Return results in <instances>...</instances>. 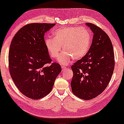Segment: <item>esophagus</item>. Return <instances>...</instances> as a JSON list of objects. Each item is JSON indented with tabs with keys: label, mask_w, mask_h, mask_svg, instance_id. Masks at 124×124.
Returning a JSON list of instances; mask_svg holds the SVG:
<instances>
[{
	"label": "esophagus",
	"mask_w": 124,
	"mask_h": 124,
	"mask_svg": "<svg viewBox=\"0 0 124 124\" xmlns=\"http://www.w3.org/2000/svg\"><path fill=\"white\" fill-rule=\"evenodd\" d=\"M61 67H62V70H65L66 69V67H65V66H62Z\"/></svg>",
	"instance_id": "obj_1"
}]
</instances>
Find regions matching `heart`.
Segmentation results:
<instances>
[{"mask_svg": "<svg viewBox=\"0 0 124 124\" xmlns=\"http://www.w3.org/2000/svg\"><path fill=\"white\" fill-rule=\"evenodd\" d=\"M54 38H46L45 44L49 56L57 59L62 50L59 62L68 64L71 59L78 60L84 58L90 49L91 37L87 28L81 27H69L59 28L53 34Z\"/></svg>", "mask_w": 124, "mask_h": 124, "instance_id": "obj_1", "label": "heart"}]
</instances>
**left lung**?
<instances>
[{"mask_svg":"<svg viewBox=\"0 0 124 124\" xmlns=\"http://www.w3.org/2000/svg\"><path fill=\"white\" fill-rule=\"evenodd\" d=\"M93 34L92 43L84 58L71 66L72 92L78 98L90 100L108 86L115 66L114 53L110 38L94 24L87 23Z\"/></svg>","mask_w":124,"mask_h":124,"instance_id":"obj_1","label":"left lung"}]
</instances>
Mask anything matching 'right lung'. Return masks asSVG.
<instances>
[{
    "label": "right lung",
    "instance_id": "1",
    "mask_svg": "<svg viewBox=\"0 0 124 124\" xmlns=\"http://www.w3.org/2000/svg\"><path fill=\"white\" fill-rule=\"evenodd\" d=\"M55 23H32L17 31L11 42L9 70L14 84L28 98L39 99L48 94L62 71L52 63L44 34Z\"/></svg>",
    "mask_w": 124,
    "mask_h": 124
}]
</instances>
